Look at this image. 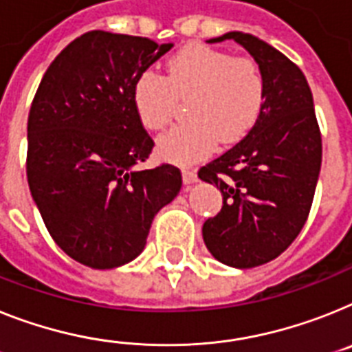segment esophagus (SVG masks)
<instances>
[{
    "label": "esophagus",
    "instance_id": "obj_1",
    "mask_svg": "<svg viewBox=\"0 0 352 352\" xmlns=\"http://www.w3.org/2000/svg\"><path fill=\"white\" fill-rule=\"evenodd\" d=\"M182 181L184 184H193L197 181V171L193 168H182Z\"/></svg>",
    "mask_w": 352,
    "mask_h": 352
}]
</instances>
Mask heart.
<instances>
[{
	"label": "heart",
	"mask_w": 352,
	"mask_h": 352,
	"mask_svg": "<svg viewBox=\"0 0 352 352\" xmlns=\"http://www.w3.org/2000/svg\"><path fill=\"white\" fill-rule=\"evenodd\" d=\"M177 96H191V121L171 129L157 141L164 159L193 162L217 146L240 141L258 121L267 98L261 66L209 46H188L168 62L166 78L144 69L135 78L132 100L141 123L161 131L171 121Z\"/></svg>",
	"instance_id": "obj_1"
}]
</instances>
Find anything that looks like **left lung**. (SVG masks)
Instances as JSON below:
<instances>
[{
    "label": "left lung",
    "mask_w": 352,
    "mask_h": 352,
    "mask_svg": "<svg viewBox=\"0 0 352 352\" xmlns=\"http://www.w3.org/2000/svg\"><path fill=\"white\" fill-rule=\"evenodd\" d=\"M232 39L261 66L267 98L240 143L199 170L220 188L223 206L202 227L206 247L220 263L252 268L276 259L308 220L322 162V138L308 80L279 50L243 32Z\"/></svg>",
    "instance_id": "obj_1"
}]
</instances>
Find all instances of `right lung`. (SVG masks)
I'll return each mask as SVG.
<instances>
[{
    "label": "right lung",
    "instance_id": "1",
    "mask_svg": "<svg viewBox=\"0 0 352 352\" xmlns=\"http://www.w3.org/2000/svg\"><path fill=\"white\" fill-rule=\"evenodd\" d=\"M173 44L93 30L44 73L28 114L26 177L53 241L85 267L143 252L153 217L181 191V170L146 161L153 141L132 100L135 78Z\"/></svg>",
    "mask_w": 352,
    "mask_h": 352
}]
</instances>
